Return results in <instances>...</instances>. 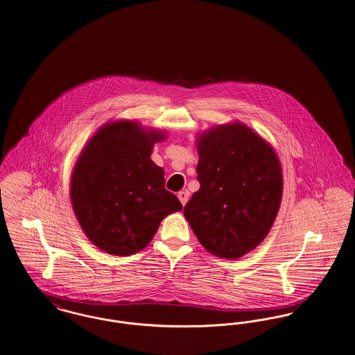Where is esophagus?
Here are the masks:
<instances>
[{"label": "esophagus", "instance_id": "1", "mask_svg": "<svg viewBox=\"0 0 355 355\" xmlns=\"http://www.w3.org/2000/svg\"><path fill=\"white\" fill-rule=\"evenodd\" d=\"M188 196H189V192H188V191H180V192L178 193V198H179L180 203L183 205H186L187 202H188Z\"/></svg>", "mask_w": 355, "mask_h": 355}]
</instances>
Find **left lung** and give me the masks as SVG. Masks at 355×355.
Here are the masks:
<instances>
[{
	"label": "left lung",
	"instance_id": "1",
	"mask_svg": "<svg viewBox=\"0 0 355 355\" xmlns=\"http://www.w3.org/2000/svg\"><path fill=\"white\" fill-rule=\"evenodd\" d=\"M200 188L184 216L207 251L238 259L270 232L283 191L277 152L242 123L216 125L198 136Z\"/></svg>",
	"mask_w": 355,
	"mask_h": 355
}]
</instances>
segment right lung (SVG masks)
Returning <instances> with one entry per match:
<instances>
[{
	"instance_id": "right-lung-1",
	"label": "right lung",
	"mask_w": 355,
	"mask_h": 355,
	"mask_svg": "<svg viewBox=\"0 0 355 355\" xmlns=\"http://www.w3.org/2000/svg\"><path fill=\"white\" fill-rule=\"evenodd\" d=\"M166 136L136 121H110L81 150L71 178L72 207L84 234L104 252L141 251L160 222L182 211L164 187V169L150 160L155 143Z\"/></svg>"
}]
</instances>
